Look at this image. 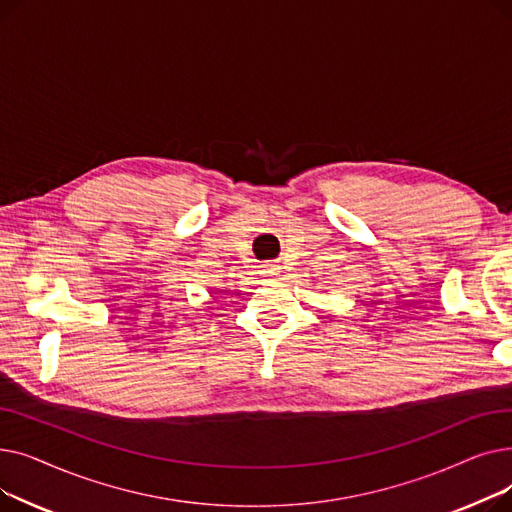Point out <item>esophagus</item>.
I'll return each mask as SVG.
<instances>
[{
    "instance_id": "obj_1",
    "label": "esophagus",
    "mask_w": 512,
    "mask_h": 512,
    "mask_svg": "<svg viewBox=\"0 0 512 512\" xmlns=\"http://www.w3.org/2000/svg\"><path fill=\"white\" fill-rule=\"evenodd\" d=\"M278 270H280V267L276 263H263L261 265V272L267 274V276H278Z\"/></svg>"
}]
</instances>
